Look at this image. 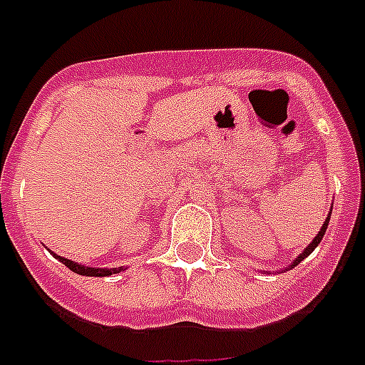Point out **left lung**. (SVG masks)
I'll list each match as a JSON object with an SVG mask.
<instances>
[{
  "label": "left lung",
  "instance_id": "left-lung-1",
  "mask_svg": "<svg viewBox=\"0 0 365 365\" xmlns=\"http://www.w3.org/2000/svg\"><path fill=\"white\" fill-rule=\"evenodd\" d=\"M327 224H329V217H327V219H326V222L322 224V228H320V232L317 233V237H315V239H313V242L309 244V246H307V248L304 250V253H302V255H299V259H297L295 262H293V266H297V264H299V262H302V260L306 259V257L309 255V253H312L313 250L317 248V246H319V244H320V240H322V237H324V233H326V230H327Z\"/></svg>",
  "mask_w": 365,
  "mask_h": 365
}]
</instances>
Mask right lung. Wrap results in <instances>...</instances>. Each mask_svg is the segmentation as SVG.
<instances>
[{"label":"right lung","mask_w":365,"mask_h":365,"mask_svg":"<svg viewBox=\"0 0 365 365\" xmlns=\"http://www.w3.org/2000/svg\"><path fill=\"white\" fill-rule=\"evenodd\" d=\"M58 257V255H53ZM59 260H61L63 264H65L68 269H72L73 273H79V275H86V277H106V275H112V273H119L121 269L119 267H112V269H108V267H86V266H81V264L73 262V260H68L65 259V257H58Z\"/></svg>","instance_id":"1"}]
</instances>
